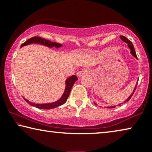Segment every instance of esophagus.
Wrapping results in <instances>:
<instances>
[{
  "label": "esophagus",
  "mask_w": 152,
  "mask_h": 152,
  "mask_svg": "<svg viewBox=\"0 0 152 152\" xmlns=\"http://www.w3.org/2000/svg\"><path fill=\"white\" fill-rule=\"evenodd\" d=\"M91 72V69H82L81 71L80 72H77V76H78V77H81L83 75H84V74H90Z\"/></svg>",
  "instance_id": "1"
}]
</instances>
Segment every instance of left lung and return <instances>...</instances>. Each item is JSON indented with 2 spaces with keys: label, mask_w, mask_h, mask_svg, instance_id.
<instances>
[{
  "label": "left lung",
  "mask_w": 152,
  "mask_h": 152,
  "mask_svg": "<svg viewBox=\"0 0 152 152\" xmlns=\"http://www.w3.org/2000/svg\"><path fill=\"white\" fill-rule=\"evenodd\" d=\"M120 38H121V39L123 41V42H126L127 44H128V46L129 47V48L130 49V53L132 54L133 56H134V57L136 58H137L138 59V58H137V54H136V52H135V50H134V46H133V44H132V42H131V41H130L128 39H127V38L126 37H124V36H123V35H120ZM137 84H138V81H137V85H136V86H135V87H134V90H133V92H132V94L130 95V96L128 97V99H126L125 101L122 104H125V103H126L127 102H128L129 100H130V98H132V95L134 94V91H135V90H136V88H137ZM96 105H97L96 103H94ZM121 105V104H118L117 106H120ZM115 106H108V108H115Z\"/></svg>",
  "instance_id": "obj_1"
}]
</instances>
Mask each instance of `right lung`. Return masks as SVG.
Segmentation results:
<instances>
[{
  "mask_svg": "<svg viewBox=\"0 0 152 152\" xmlns=\"http://www.w3.org/2000/svg\"><path fill=\"white\" fill-rule=\"evenodd\" d=\"M31 44H42L43 46L49 47V48H60L61 46H62V45L61 44H58V43L56 42H50L49 40H46L45 39H43V38L40 37H31L30 39L26 41L24 44H22V46L20 48H22L24 46H26V45ZM78 80V78L75 76L73 75L72 76H70L69 78H68L65 81V91L63 93V96H61L58 100L54 102L53 103H48V104H35V103H32L31 102H29L28 99H26L25 98H24L25 99V101L26 102H28L29 104L35 106L36 108H40V109H52V108H54L58 107V106H61L65 102L67 101V98H68L69 93L71 91V89L73 85H74L76 81Z\"/></svg>",
  "mask_w": 152,
  "mask_h": 152,
  "instance_id": "right-lung-1",
  "label": "right lung"
}]
</instances>
